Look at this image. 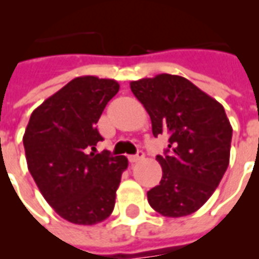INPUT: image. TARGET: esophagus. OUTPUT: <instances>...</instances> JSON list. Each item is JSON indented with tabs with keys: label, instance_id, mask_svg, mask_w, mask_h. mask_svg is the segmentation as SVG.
<instances>
[{
	"label": "esophagus",
	"instance_id": "1",
	"mask_svg": "<svg viewBox=\"0 0 259 259\" xmlns=\"http://www.w3.org/2000/svg\"><path fill=\"white\" fill-rule=\"evenodd\" d=\"M143 157H145V154H143V151H138L137 154H134V155H130L128 157V159H130V162H139L141 159H143Z\"/></svg>",
	"mask_w": 259,
	"mask_h": 259
}]
</instances>
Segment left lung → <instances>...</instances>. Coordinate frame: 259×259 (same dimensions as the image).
Returning a JSON list of instances; mask_svg holds the SVG:
<instances>
[{"label": "left lung", "instance_id": "obj_1", "mask_svg": "<svg viewBox=\"0 0 259 259\" xmlns=\"http://www.w3.org/2000/svg\"><path fill=\"white\" fill-rule=\"evenodd\" d=\"M131 91L151 118L153 135H168L157 155L162 168L147 201L165 217H183L203 206L229 164L232 127L223 105L186 77L161 73L131 81Z\"/></svg>", "mask_w": 259, "mask_h": 259}]
</instances>
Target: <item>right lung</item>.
Returning <instances> with one entry per match:
<instances>
[{"label": "right lung", "mask_w": 259, "mask_h": 259, "mask_svg": "<svg viewBox=\"0 0 259 259\" xmlns=\"http://www.w3.org/2000/svg\"><path fill=\"white\" fill-rule=\"evenodd\" d=\"M118 89L113 79L75 77L27 124L23 145L31 176L54 211L73 224H98L113 211L128 159L90 149L104 139L97 122Z\"/></svg>", "instance_id": "add662e5"}]
</instances>
